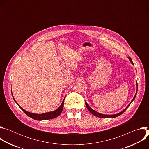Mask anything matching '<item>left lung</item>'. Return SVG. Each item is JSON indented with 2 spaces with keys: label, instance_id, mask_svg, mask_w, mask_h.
Wrapping results in <instances>:
<instances>
[{
  "label": "left lung",
  "instance_id": "left-lung-1",
  "mask_svg": "<svg viewBox=\"0 0 149 149\" xmlns=\"http://www.w3.org/2000/svg\"><path fill=\"white\" fill-rule=\"evenodd\" d=\"M129 60H130V61L131 62V63H132V64L133 65L134 63H133V61H132V59H131V58H130V57H129ZM137 83V82H136ZM137 89H138V86H137V91H136V94H135V95H134V98H133V100H132V101L130 102V103L128 105V106H127V107L124 109V110H123L122 111H121V112H120L119 113H117V114H113V115H105V114H101V113H98V112H97V111H95V110H94L93 109H92L90 106L88 105V104L87 103V102H86V107H87V108L88 109V110H89V111L91 113H92L94 116H97V117H100V118H115V117H118V116H119L120 115H121V114H123L126 110H127V109L128 108L129 106H130V105L131 104V103L132 102V101L135 99V98H136V95H137Z\"/></svg>",
  "mask_w": 149,
  "mask_h": 149
}]
</instances>
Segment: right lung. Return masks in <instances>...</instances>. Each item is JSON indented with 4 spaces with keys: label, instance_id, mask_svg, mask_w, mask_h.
Here are the masks:
<instances>
[{
    "label": "right lung",
    "instance_id": "right-lung-1",
    "mask_svg": "<svg viewBox=\"0 0 149 149\" xmlns=\"http://www.w3.org/2000/svg\"><path fill=\"white\" fill-rule=\"evenodd\" d=\"M13 100L16 102V104L19 105V107L21 109V110H22L27 116H28L31 118H32L34 120H49V119L54 118L59 116L61 114V113H62V110H63V103H64L65 98L63 99L62 104H61L59 107L58 109H56V110L53 111L48 112V113H43V114H34V113H32L26 111V110H25L24 109H23L22 107H21L17 103V102L16 101V100H15L14 98H13Z\"/></svg>",
    "mask_w": 149,
    "mask_h": 149
}]
</instances>
